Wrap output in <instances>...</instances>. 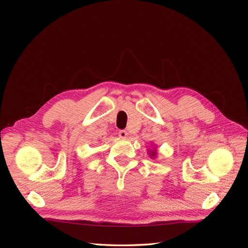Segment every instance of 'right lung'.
<instances>
[{
  "label": "right lung",
  "mask_w": 248,
  "mask_h": 248,
  "mask_svg": "<svg viewBox=\"0 0 248 248\" xmlns=\"http://www.w3.org/2000/svg\"><path fill=\"white\" fill-rule=\"evenodd\" d=\"M149 154L151 155V156H155V155H156V151H155V150H154V151H152V152L150 151V152H149Z\"/></svg>",
  "instance_id": "1"
}]
</instances>
